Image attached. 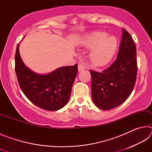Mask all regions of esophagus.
<instances>
[{
  "instance_id": "esophagus-1",
  "label": "esophagus",
  "mask_w": 152,
  "mask_h": 152,
  "mask_svg": "<svg viewBox=\"0 0 152 152\" xmlns=\"http://www.w3.org/2000/svg\"><path fill=\"white\" fill-rule=\"evenodd\" d=\"M85 68H86V67H85V66L83 65V64H79L78 65V71L79 72L84 70Z\"/></svg>"
}]
</instances>
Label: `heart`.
Listing matches in <instances>:
<instances>
[{
    "mask_svg": "<svg viewBox=\"0 0 152 152\" xmlns=\"http://www.w3.org/2000/svg\"><path fill=\"white\" fill-rule=\"evenodd\" d=\"M84 45L92 49L90 53L91 62L96 66L107 64L111 60L117 48V40L105 32H96L87 36Z\"/></svg>",
    "mask_w": 152,
    "mask_h": 152,
    "instance_id": "heart-1",
    "label": "heart"
}]
</instances>
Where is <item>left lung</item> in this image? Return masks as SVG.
I'll return each instance as SVG.
<instances>
[{
	"instance_id": "obj_1",
	"label": "left lung",
	"mask_w": 152,
	"mask_h": 152,
	"mask_svg": "<svg viewBox=\"0 0 152 152\" xmlns=\"http://www.w3.org/2000/svg\"><path fill=\"white\" fill-rule=\"evenodd\" d=\"M122 31L116 60L101 72L91 70L92 101L102 110L112 109L122 104L135 84L136 47L129 33L125 29Z\"/></svg>"
}]
</instances>
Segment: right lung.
<instances>
[{
    "mask_svg": "<svg viewBox=\"0 0 152 152\" xmlns=\"http://www.w3.org/2000/svg\"><path fill=\"white\" fill-rule=\"evenodd\" d=\"M15 60V70L20 88L31 102L41 109L51 111L65 106L70 99L78 72V64L61 67L46 75L34 73L23 62L19 44Z\"/></svg>",
    "mask_w": 152,
    "mask_h": 152,
    "instance_id": "obj_1",
    "label": "right lung"
}]
</instances>
